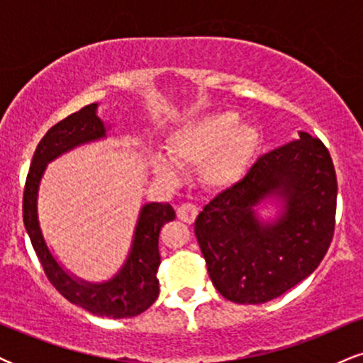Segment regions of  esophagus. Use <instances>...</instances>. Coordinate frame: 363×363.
Segmentation results:
<instances>
[{"label":"esophagus","mask_w":363,"mask_h":363,"mask_svg":"<svg viewBox=\"0 0 363 363\" xmlns=\"http://www.w3.org/2000/svg\"><path fill=\"white\" fill-rule=\"evenodd\" d=\"M177 218L182 220L186 223H193L198 216V206L193 205V203H182V205L177 206L176 210Z\"/></svg>","instance_id":"1"}]
</instances>
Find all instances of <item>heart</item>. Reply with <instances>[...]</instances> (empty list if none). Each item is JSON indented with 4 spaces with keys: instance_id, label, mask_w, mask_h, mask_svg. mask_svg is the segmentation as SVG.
I'll return each instance as SVG.
<instances>
[{
    "instance_id": "heart-1",
    "label": "heart",
    "mask_w": 363,
    "mask_h": 363,
    "mask_svg": "<svg viewBox=\"0 0 363 363\" xmlns=\"http://www.w3.org/2000/svg\"><path fill=\"white\" fill-rule=\"evenodd\" d=\"M165 148L179 167L201 165V179L208 187L227 189L251 167L259 148V133L249 124H239L235 112L223 111L187 121L170 133ZM150 167L160 181L177 182V170L167 158L153 155Z\"/></svg>"
}]
</instances>
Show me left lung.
<instances>
[{"instance_id": "8db88e82", "label": "left lung", "mask_w": 363, "mask_h": 363, "mask_svg": "<svg viewBox=\"0 0 363 363\" xmlns=\"http://www.w3.org/2000/svg\"><path fill=\"white\" fill-rule=\"evenodd\" d=\"M301 138L264 153L216 194L194 222V234L215 289L235 303H264L307 278L335 234V165L319 138ZM281 201V215L261 223L253 206Z\"/></svg>"}]
</instances>
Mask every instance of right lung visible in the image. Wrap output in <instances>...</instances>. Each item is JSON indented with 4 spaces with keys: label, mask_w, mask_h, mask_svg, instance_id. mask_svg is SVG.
I'll return each instance as SVG.
<instances>
[{
    "label": "right lung",
    "mask_w": 363,
    "mask_h": 363,
    "mask_svg": "<svg viewBox=\"0 0 363 363\" xmlns=\"http://www.w3.org/2000/svg\"><path fill=\"white\" fill-rule=\"evenodd\" d=\"M106 124L97 116V104L85 106L49 129L37 145L23 191V223L49 281L66 301L101 318H133L145 312L158 297L160 228L176 218L169 203H148L141 208L131 251L114 278L104 283L77 280L56 261L45 244L37 216V193L49 162L83 143L106 138Z\"/></svg>",
    "instance_id": "1"
}]
</instances>
